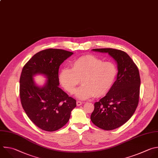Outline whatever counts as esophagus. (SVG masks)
Segmentation results:
<instances>
[{
  "mask_svg": "<svg viewBox=\"0 0 158 158\" xmlns=\"http://www.w3.org/2000/svg\"><path fill=\"white\" fill-rule=\"evenodd\" d=\"M82 103L81 101H77V102H76L77 106H81Z\"/></svg>",
  "mask_w": 158,
  "mask_h": 158,
  "instance_id": "1",
  "label": "esophagus"
}]
</instances>
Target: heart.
Here are the masks:
<instances>
[{
  "mask_svg": "<svg viewBox=\"0 0 158 158\" xmlns=\"http://www.w3.org/2000/svg\"><path fill=\"white\" fill-rule=\"evenodd\" d=\"M71 67V69L64 68L61 70L59 80L71 94L75 92L81 80L82 85L75 93L80 100L106 95L112 87L117 76V68L114 63L103 61L93 55H85L74 60Z\"/></svg>",
  "mask_w": 158,
  "mask_h": 158,
  "instance_id": "b5f03b06",
  "label": "heart"
}]
</instances>
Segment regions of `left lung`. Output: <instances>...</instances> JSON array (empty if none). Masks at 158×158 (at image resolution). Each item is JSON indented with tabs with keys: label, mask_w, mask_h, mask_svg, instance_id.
<instances>
[{
	"label": "left lung",
	"mask_w": 158,
	"mask_h": 158,
	"mask_svg": "<svg viewBox=\"0 0 158 158\" xmlns=\"http://www.w3.org/2000/svg\"><path fill=\"white\" fill-rule=\"evenodd\" d=\"M108 53L116 62L118 73L112 87L94 103L90 120L98 128L112 130L125 124L138 106L141 84L138 69L125 52L112 48L93 49Z\"/></svg>",
	"instance_id": "8db88e82"
}]
</instances>
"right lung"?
Returning <instances> with one entry per match:
<instances>
[{
	"label": "right lung",
	"mask_w": 158,
	"mask_h": 158,
	"mask_svg": "<svg viewBox=\"0 0 158 158\" xmlns=\"http://www.w3.org/2000/svg\"><path fill=\"white\" fill-rule=\"evenodd\" d=\"M73 52L60 49H47L35 54L23 68L20 78L22 106L30 120L38 128L54 131L69 121L76 101L59 87L60 65ZM43 75L47 80L43 86L36 85L34 77Z\"/></svg>",
	"instance_id": "obj_1"
}]
</instances>
